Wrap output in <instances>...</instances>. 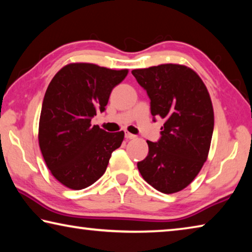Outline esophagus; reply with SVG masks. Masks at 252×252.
Wrapping results in <instances>:
<instances>
[{"mask_svg":"<svg viewBox=\"0 0 252 252\" xmlns=\"http://www.w3.org/2000/svg\"><path fill=\"white\" fill-rule=\"evenodd\" d=\"M125 136H126V139H134L135 138L134 134H132V133H130V132H127V131L125 132Z\"/></svg>","mask_w":252,"mask_h":252,"instance_id":"34e87169","label":"esophagus"}]
</instances>
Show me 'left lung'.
<instances>
[{"label": "left lung", "mask_w": 252, "mask_h": 252, "mask_svg": "<svg viewBox=\"0 0 252 252\" xmlns=\"http://www.w3.org/2000/svg\"><path fill=\"white\" fill-rule=\"evenodd\" d=\"M132 74L147 91L153 119H164L158 142L147 141L149 153L138 169L162 193L181 191L193 181L210 149L213 108L200 76L190 67L161 64Z\"/></svg>", "instance_id": "obj_1"}]
</instances>
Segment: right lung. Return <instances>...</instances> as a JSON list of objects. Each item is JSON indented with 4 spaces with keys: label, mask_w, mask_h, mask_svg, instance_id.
<instances>
[{
    "label": "right lung",
    "mask_w": 252,
    "mask_h": 252,
    "mask_svg": "<svg viewBox=\"0 0 252 252\" xmlns=\"http://www.w3.org/2000/svg\"><path fill=\"white\" fill-rule=\"evenodd\" d=\"M127 70H111L91 63L62 67L46 89L42 103L39 144L51 173L70 189L81 190L105 172L125 132H106L91 126L103 112L111 91Z\"/></svg>",
    "instance_id": "right-lung-1"
}]
</instances>
